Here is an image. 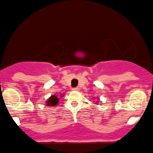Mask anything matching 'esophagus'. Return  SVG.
Segmentation results:
<instances>
[{"label": "esophagus", "mask_w": 153, "mask_h": 153, "mask_svg": "<svg viewBox=\"0 0 153 153\" xmlns=\"http://www.w3.org/2000/svg\"><path fill=\"white\" fill-rule=\"evenodd\" d=\"M72 90H73V91H78L80 90V88H78V87H75V88H72Z\"/></svg>", "instance_id": "1"}]
</instances>
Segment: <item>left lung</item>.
Returning <instances> with one entry per match:
<instances>
[{"instance_id": "obj_1", "label": "left lung", "mask_w": 153, "mask_h": 153, "mask_svg": "<svg viewBox=\"0 0 153 153\" xmlns=\"http://www.w3.org/2000/svg\"><path fill=\"white\" fill-rule=\"evenodd\" d=\"M98 102H99V101H98Z\"/></svg>"}]
</instances>
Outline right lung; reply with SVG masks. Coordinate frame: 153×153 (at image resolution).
<instances>
[{
  "label": "right lung",
  "mask_w": 153,
  "mask_h": 153,
  "mask_svg": "<svg viewBox=\"0 0 153 153\" xmlns=\"http://www.w3.org/2000/svg\"><path fill=\"white\" fill-rule=\"evenodd\" d=\"M58 102H59V99L57 96L53 94L51 96V97L48 99V100L46 101V105L49 107L57 106L59 105Z\"/></svg>",
  "instance_id": "add662e5"
}]
</instances>
